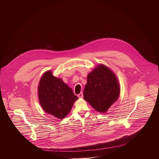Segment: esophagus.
<instances>
[{
	"mask_svg": "<svg viewBox=\"0 0 159 159\" xmlns=\"http://www.w3.org/2000/svg\"><path fill=\"white\" fill-rule=\"evenodd\" d=\"M77 97H78L79 98H82L83 97V92H80L79 94H78V95H77Z\"/></svg>",
	"mask_w": 159,
	"mask_h": 159,
	"instance_id": "obj_1",
	"label": "esophagus"
}]
</instances>
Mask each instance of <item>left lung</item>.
I'll use <instances>...</instances> for the list:
<instances>
[{"label":"left lung","instance_id":"1","mask_svg":"<svg viewBox=\"0 0 159 159\" xmlns=\"http://www.w3.org/2000/svg\"><path fill=\"white\" fill-rule=\"evenodd\" d=\"M120 91L115 74L106 66L99 64L88 74L83 97L97 111L106 113L119 98Z\"/></svg>","mask_w":159,"mask_h":159}]
</instances>
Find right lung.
<instances>
[{
    "label": "right lung",
    "instance_id": "1",
    "mask_svg": "<svg viewBox=\"0 0 159 159\" xmlns=\"http://www.w3.org/2000/svg\"><path fill=\"white\" fill-rule=\"evenodd\" d=\"M38 97L40 104L47 113L59 119L68 114L78 97L71 88L62 79L47 71L42 76L38 86Z\"/></svg>",
    "mask_w": 159,
    "mask_h": 159
}]
</instances>
